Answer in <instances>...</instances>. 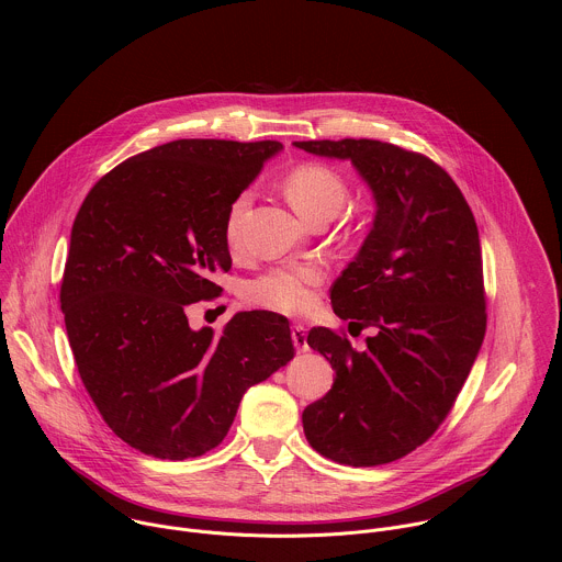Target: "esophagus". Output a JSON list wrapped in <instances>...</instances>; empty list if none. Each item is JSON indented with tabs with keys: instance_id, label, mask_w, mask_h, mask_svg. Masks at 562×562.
<instances>
[{
	"instance_id": "34e87169",
	"label": "esophagus",
	"mask_w": 562,
	"mask_h": 562,
	"mask_svg": "<svg viewBox=\"0 0 562 562\" xmlns=\"http://www.w3.org/2000/svg\"><path fill=\"white\" fill-rule=\"evenodd\" d=\"M291 340H293V347L300 351V353H304V351H308V340H306V329L302 327V325H295L293 329H291Z\"/></svg>"
}]
</instances>
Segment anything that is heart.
I'll list each match as a JSON object with an SVG mask.
<instances>
[{
  "instance_id": "heart-1",
  "label": "heart",
  "mask_w": 562,
  "mask_h": 562,
  "mask_svg": "<svg viewBox=\"0 0 562 562\" xmlns=\"http://www.w3.org/2000/svg\"><path fill=\"white\" fill-rule=\"evenodd\" d=\"M284 195L293 209L311 220L327 222L334 217L349 198L347 180L329 165L302 162L284 176ZM251 206V191H243L233 198L226 211L224 235L231 247L237 245L239 228L245 213ZM325 282V269L317 265H284L276 267L247 284V300L260 308L304 315L315 304V289Z\"/></svg>"
}]
</instances>
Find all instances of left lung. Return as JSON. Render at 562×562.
<instances>
[{"label":"left lung","instance_id":"left-lung-1","mask_svg":"<svg viewBox=\"0 0 562 562\" xmlns=\"http://www.w3.org/2000/svg\"><path fill=\"white\" fill-rule=\"evenodd\" d=\"M295 146L351 159L378 206L362 249L331 286L336 315L375 336L356 351L342 334L308 331L336 380L304 409V436L334 462L386 464L436 434L483 345L477 226L456 182L423 153L351 137Z\"/></svg>","mask_w":562,"mask_h":562}]
</instances>
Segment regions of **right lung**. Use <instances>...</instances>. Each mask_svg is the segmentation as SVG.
<instances>
[{
	"instance_id": "add662e5",
	"label": "right lung",
	"mask_w": 562,
	"mask_h": 562,
	"mask_svg": "<svg viewBox=\"0 0 562 562\" xmlns=\"http://www.w3.org/2000/svg\"><path fill=\"white\" fill-rule=\"evenodd\" d=\"M280 148L176 139L124 159L77 211L59 291L68 342L104 423L146 456L217 447L245 391L295 353L284 315L235 313L215 336L184 313L220 295L228 204Z\"/></svg>"
}]
</instances>
